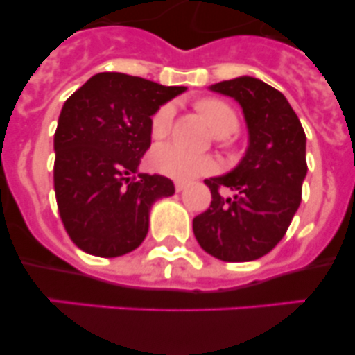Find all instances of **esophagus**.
I'll return each mask as SVG.
<instances>
[{"instance_id":"esophagus-1","label":"esophagus","mask_w":355,"mask_h":355,"mask_svg":"<svg viewBox=\"0 0 355 355\" xmlns=\"http://www.w3.org/2000/svg\"><path fill=\"white\" fill-rule=\"evenodd\" d=\"M174 188H175V191H183L184 188H187V184L181 183V181H175V183H174Z\"/></svg>"}]
</instances>
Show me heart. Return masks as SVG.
Wrapping results in <instances>:
<instances>
[{"label": "heart", "instance_id": "b5f03b06", "mask_svg": "<svg viewBox=\"0 0 355 355\" xmlns=\"http://www.w3.org/2000/svg\"><path fill=\"white\" fill-rule=\"evenodd\" d=\"M197 110L200 111L209 121L218 136H230L239 129V116L230 104L225 101L207 97L197 103ZM175 104L164 103L155 110L150 120V132L153 139H164L168 136L174 123ZM225 141L226 137H219ZM151 167L160 174L172 178L175 181H191L200 175L211 174L216 171V160L209 155H195L187 151L178 144H160L151 151Z\"/></svg>", "mask_w": 355, "mask_h": 355}]
</instances>
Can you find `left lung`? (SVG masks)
<instances>
[{
	"label": "left lung",
	"instance_id": "8db88e82",
	"mask_svg": "<svg viewBox=\"0 0 355 355\" xmlns=\"http://www.w3.org/2000/svg\"><path fill=\"white\" fill-rule=\"evenodd\" d=\"M211 90L242 106L249 148L234 171L204 181L212 200L193 219V234L200 248L221 261H252L282 241L298 211L306 136L288 99L261 80L241 76ZM225 187L232 198L222 197Z\"/></svg>",
	"mask_w": 355,
	"mask_h": 355
}]
</instances>
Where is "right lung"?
I'll return each mask as SVG.
<instances>
[{"instance_id": "1", "label": "right lung", "mask_w": 355, "mask_h": 355, "mask_svg": "<svg viewBox=\"0 0 355 355\" xmlns=\"http://www.w3.org/2000/svg\"><path fill=\"white\" fill-rule=\"evenodd\" d=\"M184 92L123 73H99L64 103L53 136V188L71 241L82 251L116 258L139 248L155 200L174 184L137 174L151 144L158 106Z\"/></svg>"}]
</instances>
